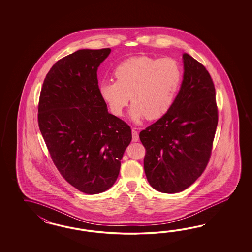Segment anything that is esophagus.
<instances>
[{"label": "esophagus", "instance_id": "34e87169", "mask_svg": "<svg viewBox=\"0 0 252 252\" xmlns=\"http://www.w3.org/2000/svg\"><path fill=\"white\" fill-rule=\"evenodd\" d=\"M138 132H137V130L135 129V128H133L132 129V140L134 141V142H137V140H138Z\"/></svg>", "mask_w": 252, "mask_h": 252}]
</instances>
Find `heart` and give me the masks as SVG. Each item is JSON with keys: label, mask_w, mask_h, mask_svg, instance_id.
Masks as SVG:
<instances>
[{"label": "heart", "mask_w": 252, "mask_h": 252, "mask_svg": "<svg viewBox=\"0 0 252 252\" xmlns=\"http://www.w3.org/2000/svg\"><path fill=\"white\" fill-rule=\"evenodd\" d=\"M114 75L115 82L99 84V96L116 116H122L130 97L133 102L130 115L135 122L146 116L153 120L165 115L175 101L182 80L176 60L148 56L122 62Z\"/></svg>", "instance_id": "heart-1"}]
</instances>
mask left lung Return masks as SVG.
<instances>
[{"label":"left lung","instance_id":"8db88e82","mask_svg":"<svg viewBox=\"0 0 252 252\" xmlns=\"http://www.w3.org/2000/svg\"><path fill=\"white\" fill-rule=\"evenodd\" d=\"M184 76L170 110L139 133L146 177L162 193L185 190L204 172L218 124L215 88L206 68L183 54Z\"/></svg>","mask_w":252,"mask_h":252}]
</instances>
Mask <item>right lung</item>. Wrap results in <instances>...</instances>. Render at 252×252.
Instances as JSON below:
<instances>
[{
	"label": "right lung",
	"mask_w": 252,
	"mask_h": 252,
	"mask_svg": "<svg viewBox=\"0 0 252 252\" xmlns=\"http://www.w3.org/2000/svg\"><path fill=\"white\" fill-rule=\"evenodd\" d=\"M111 49L78 50L56 62L39 95L38 122L62 176L76 189L98 194L115 184L131 128L108 113L97 70Z\"/></svg>",
	"instance_id": "obj_1"
}]
</instances>
